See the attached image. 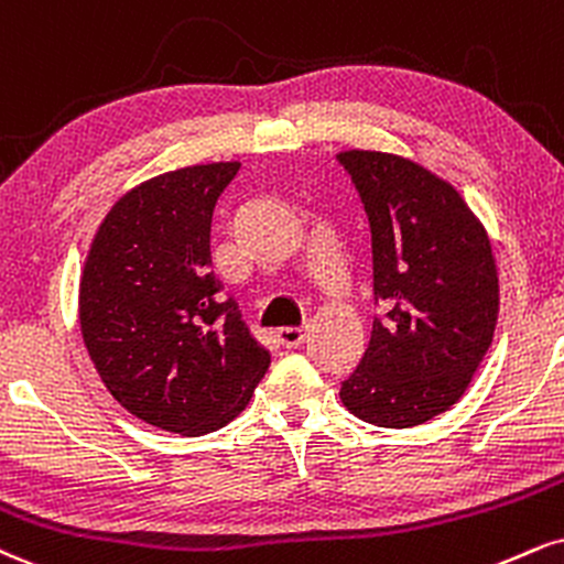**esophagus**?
Returning a JSON list of instances; mask_svg holds the SVG:
<instances>
[{"instance_id":"esophagus-1","label":"esophagus","mask_w":564,"mask_h":564,"mask_svg":"<svg viewBox=\"0 0 564 564\" xmlns=\"http://www.w3.org/2000/svg\"><path fill=\"white\" fill-rule=\"evenodd\" d=\"M307 334H310L307 325H300V328H278V330H275L278 341H281L286 349L302 347L304 338H307Z\"/></svg>"}]
</instances>
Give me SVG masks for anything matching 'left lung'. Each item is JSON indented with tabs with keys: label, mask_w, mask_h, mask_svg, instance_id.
<instances>
[{
	"label": "left lung",
	"mask_w": 564,
	"mask_h": 564,
	"mask_svg": "<svg viewBox=\"0 0 564 564\" xmlns=\"http://www.w3.org/2000/svg\"><path fill=\"white\" fill-rule=\"evenodd\" d=\"M370 223L372 321L341 383L351 415L412 429L459 402L491 347L499 278L486 228L452 183L386 152L338 154Z\"/></svg>",
	"instance_id": "1"
}]
</instances>
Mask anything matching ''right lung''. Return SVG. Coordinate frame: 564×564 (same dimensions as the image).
Returning a JSON list of instances; mask_svg holds the SVG:
<instances>
[{"label": "right lung", "mask_w": 564, "mask_h": 564, "mask_svg": "<svg viewBox=\"0 0 564 564\" xmlns=\"http://www.w3.org/2000/svg\"><path fill=\"white\" fill-rule=\"evenodd\" d=\"M239 162L181 167L115 202L80 278V330L107 391L131 415L202 436L247 406L270 365L209 273V226Z\"/></svg>", "instance_id": "add662e5"}]
</instances>
